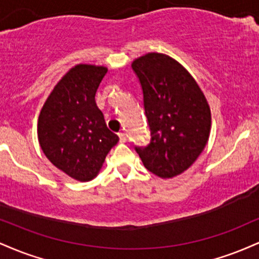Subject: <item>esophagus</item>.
<instances>
[{"label":"esophagus","mask_w":259,"mask_h":259,"mask_svg":"<svg viewBox=\"0 0 259 259\" xmlns=\"http://www.w3.org/2000/svg\"><path fill=\"white\" fill-rule=\"evenodd\" d=\"M119 139L120 142H126L127 141V136L125 133H119Z\"/></svg>","instance_id":"1"}]
</instances>
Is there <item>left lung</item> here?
Listing matches in <instances>:
<instances>
[{
	"mask_svg": "<svg viewBox=\"0 0 259 259\" xmlns=\"http://www.w3.org/2000/svg\"><path fill=\"white\" fill-rule=\"evenodd\" d=\"M150 127L147 146H135L151 173L173 178L197 159L210 132V111L203 92L183 65L162 53L133 62Z\"/></svg>",
	"mask_w": 259,
	"mask_h": 259,
	"instance_id": "obj_1",
	"label": "left lung"
}]
</instances>
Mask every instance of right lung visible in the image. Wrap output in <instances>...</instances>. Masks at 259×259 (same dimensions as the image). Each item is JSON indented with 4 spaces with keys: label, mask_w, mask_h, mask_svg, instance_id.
<instances>
[{
    "label": "right lung",
    "mask_w": 259,
    "mask_h": 259,
    "mask_svg": "<svg viewBox=\"0 0 259 259\" xmlns=\"http://www.w3.org/2000/svg\"><path fill=\"white\" fill-rule=\"evenodd\" d=\"M107 68L79 64L55 86L41 109L37 136L55 167L80 181L94 179L107 153L119 141L96 106Z\"/></svg>",
    "instance_id": "1"
}]
</instances>
